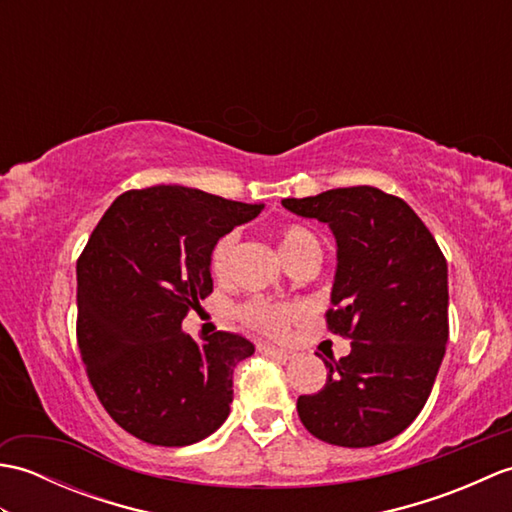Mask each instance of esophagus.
Masks as SVG:
<instances>
[{"instance_id": "obj_1", "label": "esophagus", "mask_w": 512, "mask_h": 512, "mask_svg": "<svg viewBox=\"0 0 512 512\" xmlns=\"http://www.w3.org/2000/svg\"><path fill=\"white\" fill-rule=\"evenodd\" d=\"M257 350H259V354L277 358V361H288L290 354H292V352L284 350V347H275V345H270V343H259V345H257Z\"/></svg>"}]
</instances>
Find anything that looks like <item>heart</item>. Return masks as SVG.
<instances>
[{
    "label": "heart",
    "mask_w": 512,
    "mask_h": 512,
    "mask_svg": "<svg viewBox=\"0 0 512 512\" xmlns=\"http://www.w3.org/2000/svg\"><path fill=\"white\" fill-rule=\"evenodd\" d=\"M310 242H317V239H314V235L308 231V228L295 226V224L284 226L279 231V239H277L279 255L286 262L290 255H295L299 248H303ZM233 246H235L233 235L222 237L220 242L213 246L211 270L215 277L224 275V270L228 266V257H231V253H233ZM297 314H299L297 308L275 306V303H268V301H250V303H246V306L239 308V319L244 321V325H248V328H253L257 332H264V334H281L288 328V323L297 317Z\"/></svg>",
    "instance_id": "obj_1"
}]
</instances>
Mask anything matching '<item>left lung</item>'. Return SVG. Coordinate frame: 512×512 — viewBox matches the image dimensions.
<instances>
[{"label": "left lung", "instance_id": "obj_1", "mask_svg": "<svg viewBox=\"0 0 512 512\" xmlns=\"http://www.w3.org/2000/svg\"><path fill=\"white\" fill-rule=\"evenodd\" d=\"M290 213L325 222L336 239L332 332L352 352L319 394L299 396L312 436L361 449L387 442L416 420L449 341V270L411 206L376 187L330 189L281 200Z\"/></svg>", "mask_w": 512, "mask_h": 512}]
</instances>
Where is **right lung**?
<instances>
[{"label": "right lung", "mask_w": 512, "mask_h": 512, "mask_svg": "<svg viewBox=\"0 0 512 512\" xmlns=\"http://www.w3.org/2000/svg\"><path fill=\"white\" fill-rule=\"evenodd\" d=\"M262 209L158 184L118 195L96 224L76 264L79 350L101 405L138 440L187 447L231 413L233 367L255 345L195 341L182 319L213 290V246Z\"/></svg>", "instance_id": "1"}]
</instances>
